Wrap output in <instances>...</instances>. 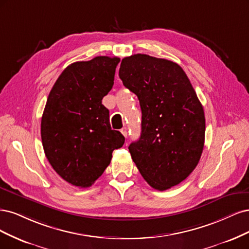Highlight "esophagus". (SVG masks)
I'll use <instances>...</instances> for the list:
<instances>
[{"label": "esophagus", "instance_id": "esophagus-1", "mask_svg": "<svg viewBox=\"0 0 249 249\" xmlns=\"http://www.w3.org/2000/svg\"><path fill=\"white\" fill-rule=\"evenodd\" d=\"M121 132H122V134L125 136V138H127V136H128V129H127L126 127L122 128V129H121Z\"/></svg>", "mask_w": 249, "mask_h": 249}]
</instances>
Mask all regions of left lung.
Masks as SVG:
<instances>
[{"label": "left lung", "instance_id": "left-lung-1", "mask_svg": "<svg viewBox=\"0 0 249 249\" xmlns=\"http://www.w3.org/2000/svg\"><path fill=\"white\" fill-rule=\"evenodd\" d=\"M119 76L142 109L141 138L128 147L136 167L154 189L178 185L204 149L205 114L194 87L177 63L149 54L124 58Z\"/></svg>", "mask_w": 249, "mask_h": 249}]
</instances>
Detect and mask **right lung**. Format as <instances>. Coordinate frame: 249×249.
Wrapping results in <instances>:
<instances>
[{
  "mask_svg": "<svg viewBox=\"0 0 249 249\" xmlns=\"http://www.w3.org/2000/svg\"><path fill=\"white\" fill-rule=\"evenodd\" d=\"M117 57L100 55L72 63L50 92L41 119L45 156L62 179L89 187L110 163L115 149L124 145L113 130L102 104L114 85Z\"/></svg>",
  "mask_w": 249,
  "mask_h": 249,
  "instance_id": "1",
  "label": "right lung"
}]
</instances>
